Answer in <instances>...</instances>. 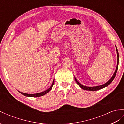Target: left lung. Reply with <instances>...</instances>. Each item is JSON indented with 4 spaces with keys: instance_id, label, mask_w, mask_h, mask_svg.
Returning <instances> with one entry per match:
<instances>
[{
    "instance_id": "1",
    "label": "left lung",
    "mask_w": 124,
    "mask_h": 124,
    "mask_svg": "<svg viewBox=\"0 0 124 124\" xmlns=\"http://www.w3.org/2000/svg\"><path fill=\"white\" fill-rule=\"evenodd\" d=\"M116 46V51H117V67L116 68L115 70V71L114 72V74L113 75V76L112 77V78H110V80L107 81L106 83H105V84H103V85H99V86H93V87H88V86H84V85H82L80 83H79L78 82V81L77 80V78H75V77H74L75 78V80L77 82V84L79 85V86H80L81 88L82 89H83L84 90H87V91H97V90H99L101 89H102V88L107 87V86H108V85L112 83V82L113 81V80L115 78L116 74V73L117 71V70H118V63H119V53L118 52V50H117V48L116 47V46Z\"/></svg>"
}]
</instances>
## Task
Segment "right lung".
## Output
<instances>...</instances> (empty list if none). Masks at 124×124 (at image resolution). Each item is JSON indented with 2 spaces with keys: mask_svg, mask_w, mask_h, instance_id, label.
<instances>
[{
  "mask_svg": "<svg viewBox=\"0 0 124 124\" xmlns=\"http://www.w3.org/2000/svg\"><path fill=\"white\" fill-rule=\"evenodd\" d=\"M54 78L53 79V82H52V84L51 85V86H50V87L49 88H48V89L44 91L43 92H42L41 93H36V94H27V93H23V92H21L19 91L18 92L19 93H20L21 94L23 95L24 96H26L27 97H40V96H43L44 95H45L46 94H47V93L49 92V91H51V90L52 89V86L54 84Z\"/></svg>",
  "mask_w": 124,
  "mask_h": 124,
  "instance_id": "obj_1",
  "label": "right lung"
}]
</instances>
